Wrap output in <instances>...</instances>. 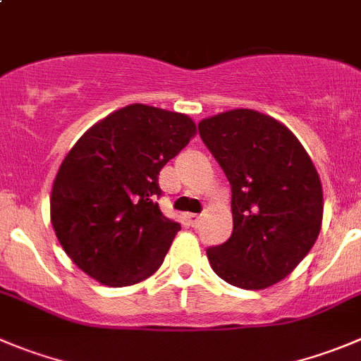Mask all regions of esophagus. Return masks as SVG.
Returning <instances> with one entry per match:
<instances>
[{"label": "esophagus", "mask_w": 361, "mask_h": 361, "mask_svg": "<svg viewBox=\"0 0 361 361\" xmlns=\"http://www.w3.org/2000/svg\"><path fill=\"white\" fill-rule=\"evenodd\" d=\"M184 219H186V223L190 226H197L200 223V216L198 214H184Z\"/></svg>", "instance_id": "esophagus-1"}]
</instances>
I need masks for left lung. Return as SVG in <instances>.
<instances>
[{"label": "left lung", "mask_w": 361, "mask_h": 361, "mask_svg": "<svg viewBox=\"0 0 361 361\" xmlns=\"http://www.w3.org/2000/svg\"><path fill=\"white\" fill-rule=\"evenodd\" d=\"M198 131L232 188L234 230L207 250L209 264L230 286L267 289L293 273L317 239V170L289 127L255 109L204 118Z\"/></svg>", "instance_id": "left-lung-1"}]
</instances>
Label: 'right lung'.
<instances>
[{
    "instance_id": "add662e5",
    "label": "right lung",
    "mask_w": 361,
    "mask_h": 361,
    "mask_svg": "<svg viewBox=\"0 0 361 361\" xmlns=\"http://www.w3.org/2000/svg\"><path fill=\"white\" fill-rule=\"evenodd\" d=\"M197 135L188 115L131 104L68 150L51 191V223L72 262L102 286L152 276L180 230L161 212L157 175Z\"/></svg>"
}]
</instances>
